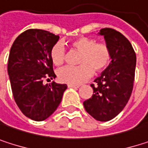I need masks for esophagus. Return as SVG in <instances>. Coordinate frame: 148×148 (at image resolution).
<instances>
[{"instance_id": "34e87169", "label": "esophagus", "mask_w": 148, "mask_h": 148, "mask_svg": "<svg viewBox=\"0 0 148 148\" xmlns=\"http://www.w3.org/2000/svg\"><path fill=\"white\" fill-rule=\"evenodd\" d=\"M68 86L69 88H79V86H77V85H73V84H68Z\"/></svg>"}]
</instances>
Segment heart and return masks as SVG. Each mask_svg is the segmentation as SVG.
<instances>
[{"mask_svg":"<svg viewBox=\"0 0 148 148\" xmlns=\"http://www.w3.org/2000/svg\"><path fill=\"white\" fill-rule=\"evenodd\" d=\"M72 47L80 52L78 63L79 66H67L58 72L61 81L79 85L88 79L93 72L99 74L108 68L111 61L110 48L104 44H97L94 39L80 37L71 42ZM52 62L60 66L65 59V49L61 43L54 45L50 50Z\"/></svg>","mask_w":148,"mask_h":148,"instance_id":"b5f03b06","label":"heart"}]
</instances>
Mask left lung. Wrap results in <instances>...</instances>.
Returning <instances> with one entry per match:
<instances>
[{"label":"left lung","mask_w":148,"mask_h":148,"mask_svg":"<svg viewBox=\"0 0 148 148\" xmlns=\"http://www.w3.org/2000/svg\"><path fill=\"white\" fill-rule=\"evenodd\" d=\"M103 36L111 53L108 68L94 79L97 86L92 96L83 102L94 119L107 122L116 116L127 104L133 90L136 56L130 42L119 32L103 28L98 33Z\"/></svg>","instance_id":"obj_1"}]
</instances>
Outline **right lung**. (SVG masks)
<instances>
[{
    "instance_id": "obj_1",
    "label": "right lung",
    "mask_w": 148,
    "mask_h": 148,
    "mask_svg": "<svg viewBox=\"0 0 148 148\" xmlns=\"http://www.w3.org/2000/svg\"><path fill=\"white\" fill-rule=\"evenodd\" d=\"M59 36L40 29H29L21 33L11 47L8 73L13 95L22 113L34 121L50 116L62 101L66 84L44 85L45 79H53L50 57L52 47Z\"/></svg>"
}]
</instances>
